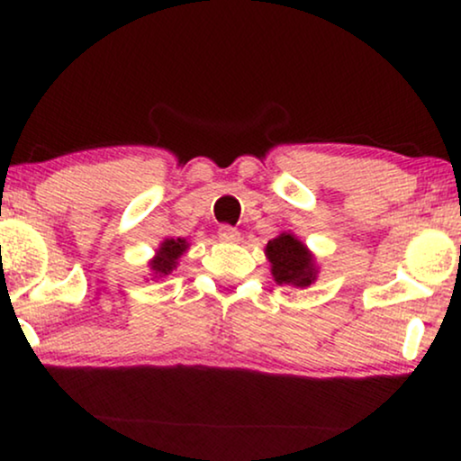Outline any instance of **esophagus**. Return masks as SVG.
Here are the masks:
<instances>
[{"mask_svg": "<svg viewBox=\"0 0 461 461\" xmlns=\"http://www.w3.org/2000/svg\"><path fill=\"white\" fill-rule=\"evenodd\" d=\"M239 235H241V232H239L237 229H232V226H229V224L220 226L218 229V239L224 243H237Z\"/></svg>", "mask_w": 461, "mask_h": 461, "instance_id": "34e87169", "label": "esophagus"}]
</instances>
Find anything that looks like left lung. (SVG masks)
Masks as SVG:
<instances>
[{"label": "left lung", "mask_w": 461, "mask_h": 461, "mask_svg": "<svg viewBox=\"0 0 461 461\" xmlns=\"http://www.w3.org/2000/svg\"><path fill=\"white\" fill-rule=\"evenodd\" d=\"M270 262V275L276 285H292L304 289L312 285L319 276V262L306 243H302L294 232L283 230L270 239L264 248Z\"/></svg>", "instance_id": "obj_1"}]
</instances>
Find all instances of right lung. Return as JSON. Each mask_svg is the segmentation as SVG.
I'll use <instances>...</instances> for the list:
<instances>
[{"mask_svg": "<svg viewBox=\"0 0 461 461\" xmlns=\"http://www.w3.org/2000/svg\"><path fill=\"white\" fill-rule=\"evenodd\" d=\"M186 239L182 237H167L159 243V248L155 249V256L149 260V275L150 279H163V276L172 275V270L178 268V262L182 254H186L188 249ZM149 281V279H147Z\"/></svg>", "mask_w": 461, "mask_h": 461, "instance_id": "1", "label": "right lung"}]
</instances>
